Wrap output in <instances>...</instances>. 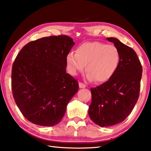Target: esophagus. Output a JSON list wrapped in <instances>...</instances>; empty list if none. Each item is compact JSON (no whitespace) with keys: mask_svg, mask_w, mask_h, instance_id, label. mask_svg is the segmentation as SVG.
I'll return each instance as SVG.
<instances>
[{"mask_svg":"<svg viewBox=\"0 0 151 151\" xmlns=\"http://www.w3.org/2000/svg\"><path fill=\"white\" fill-rule=\"evenodd\" d=\"M86 87V85H85L84 83H79V88H84Z\"/></svg>","mask_w":151,"mask_h":151,"instance_id":"esophagus-1","label":"esophagus"}]
</instances>
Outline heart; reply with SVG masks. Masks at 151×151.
Wrapping results in <instances>:
<instances>
[{
  "label": "heart",
  "mask_w": 151,
  "mask_h": 151,
  "mask_svg": "<svg viewBox=\"0 0 151 151\" xmlns=\"http://www.w3.org/2000/svg\"><path fill=\"white\" fill-rule=\"evenodd\" d=\"M121 53L116 46L101 42H87L79 45L76 52L66 55V63L70 74L76 75L86 65L89 81L102 83L108 81L118 68Z\"/></svg>",
  "instance_id": "heart-1"
}]
</instances>
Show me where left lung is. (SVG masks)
Instances as JSON below:
<instances>
[{"label": "left lung", "mask_w": 151, "mask_h": 151, "mask_svg": "<svg viewBox=\"0 0 151 151\" xmlns=\"http://www.w3.org/2000/svg\"><path fill=\"white\" fill-rule=\"evenodd\" d=\"M121 53L118 68L108 81L91 88L92 102L88 115L100 127L120 123L131 114L139 96L142 68L132 48L116 38H107Z\"/></svg>", "instance_id": "obj_1"}]
</instances>
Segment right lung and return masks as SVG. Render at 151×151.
<instances>
[{"mask_svg": "<svg viewBox=\"0 0 151 151\" xmlns=\"http://www.w3.org/2000/svg\"><path fill=\"white\" fill-rule=\"evenodd\" d=\"M75 45L66 35L43 37L28 43L12 68V95L30 122L44 127L57 124L78 90V83L66 73V57Z\"/></svg>", "mask_w": 151, "mask_h": 151, "instance_id": "add662e5", "label": "right lung"}]
</instances>
